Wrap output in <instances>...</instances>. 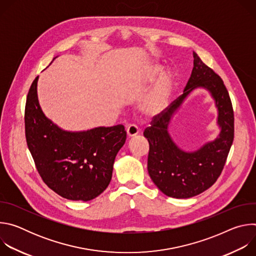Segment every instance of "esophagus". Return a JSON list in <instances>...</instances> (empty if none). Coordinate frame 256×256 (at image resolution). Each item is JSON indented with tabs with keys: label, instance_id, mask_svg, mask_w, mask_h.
<instances>
[{
	"label": "esophagus",
	"instance_id": "esophagus-1",
	"mask_svg": "<svg viewBox=\"0 0 256 256\" xmlns=\"http://www.w3.org/2000/svg\"><path fill=\"white\" fill-rule=\"evenodd\" d=\"M138 128L136 126V124H130L128 128H126V134H128V138H132V136H134L138 134Z\"/></svg>",
	"mask_w": 256,
	"mask_h": 256
}]
</instances>
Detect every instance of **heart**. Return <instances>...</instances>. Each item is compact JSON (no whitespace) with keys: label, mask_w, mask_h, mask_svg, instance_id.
I'll list each match as a JSON object with an SVG mask.
<instances>
[{"label":"heart","mask_w":256,"mask_h":256,"mask_svg":"<svg viewBox=\"0 0 256 256\" xmlns=\"http://www.w3.org/2000/svg\"><path fill=\"white\" fill-rule=\"evenodd\" d=\"M162 70L160 66H152L144 72V80L152 82ZM173 89V81L170 75L164 74L144 98L142 104V110L149 116H159L166 110L169 105Z\"/></svg>","instance_id":"obj_1"}]
</instances>
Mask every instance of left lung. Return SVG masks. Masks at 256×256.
Here are the masks:
<instances>
[{
	"mask_svg": "<svg viewBox=\"0 0 256 256\" xmlns=\"http://www.w3.org/2000/svg\"><path fill=\"white\" fill-rule=\"evenodd\" d=\"M204 88L212 95L218 109L222 132L212 142L194 152L178 148L168 132V126L184 99L196 88ZM150 150L148 172L156 186L167 196L188 198L210 188L225 166L234 140V112L227 88L221 77L194 52V68L184 94L174 100L164 112L155 116L151 126L144 132Z\"/></svg>",
	"mask_w": 256,
	"mask_h": 256,
	"instance_id": "obj_1",
	"label": "left lung"
}]
</instances>
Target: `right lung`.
<instances>
[{"label": "right lung", "instance_id": "obj_1", "mask_svg": "<svg viewBox=\"0 0 256 256\" xmlns=\"http://www.w3.org/2000/svg\"><path fill=\"white\" fill-rule=\"evenodd\" d=\"M36 77L25 105V136L36 169L44 184L70 200L88 202L108 186L116 154L124 144L122 124L84 132L60 128L42 112Z\"/></svg>", "mask_w": 256, "mask_h": 256}]
</instances>
